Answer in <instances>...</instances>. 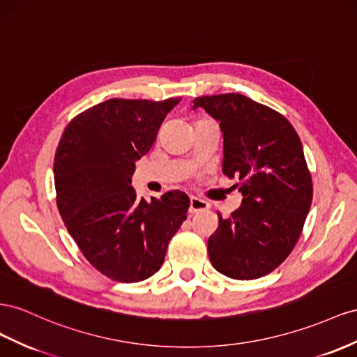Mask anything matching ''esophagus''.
<instances>
[{
  "mask_svg": "<svg viewBox=\"0 0 357 357\" xmlns=\"http://www.w3.org/2000/svg\"><path fill=\"white\" fill-rule=\"evenodd\" d=\"M210 206H208V202L207 201H204V199H199V198H197V197H192L190 198V206H189V213H198V211H204V210H207Z\"/></svg>",
  "mask_w": 357,
  "mask_h": 357,
  "instance_id": "34e87169",
  "label": "esophagus"
}]
</instances>
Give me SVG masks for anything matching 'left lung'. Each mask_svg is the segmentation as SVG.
<instances>
[{
    "mask_svg": "<svg viewBox=\"0 0 357 357\" xmlns=\"http://www.w3.org/2000/svg\"><path fill=\"white\" fill-rule=\"evenodd\" d=\"M202 108L224 135L222 172L237 178L242 206L208 238L219 273L249 281L266 276L290 255L312 202V180L301 138L284 115L243 94L202 96Z\"/></svg>",
    "mask_w": 357,
    "mask_h": 357,
    "instance_id": "left-lung-1",
    "label": "left lung"
}]
</instances>
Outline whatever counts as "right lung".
Here are the masks:
<instances>
[{
	"label": "right lung",
	"mask_w": 357,
	"mask_h": 357,
	"mask_svg": "<svg viewBox=\"0 0 357 357\" xmlns=\"http://www.w3.org/2000/svg\"><path fill=\"white\" fill-rule=\"evenodd\" d=\"M180 100H105L76 115L56 149L54 181L63 222L89 263L114 281L155 275L186 219L185 192L147 201L130 186L135 163L150 151Z\"/></svg>",
	"instance_id": "right-lung-1"
}]
</instances>
